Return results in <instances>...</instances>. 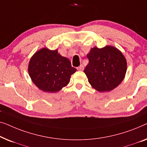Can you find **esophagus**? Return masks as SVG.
Segmentation results:
<instances>
[{
    "mask_svg": "<svg viewBox=\"0 0 147 147\" xmlns=\"http://www.w3.org/2000/svg\"><path fill=\"white\" fill-rule=\"evenodd\" d=\"M78 71H83L84 70V66L82 65H80L79 67H77Z\"/></svg>",
    "mask_w": 147,
    "mask_h": 147,
    "instance_id": "34e87169",
    "label": "esophagus"
}]
</instances>
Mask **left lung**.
Here are the masks:
<instances>
[{
	"label": "left lung",
	"instance_id": "obj_1",
	"mask_svg": "<svg viewBox=\"0 0 147 147\" xmlns=\"http://www.w3.org/2000/svg\"><path fill=\"white\" fill-rule=\"evenodd\" d=\"M89 63L84 70L88 82L100 92L111 91L125 78L127 60L121 51L108 45L101 49L94 47L86 55Z\"/></svg>",
	"mask_w": 147,
	"mask_h": 147
}]
</instances>
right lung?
<instances>
[{
	"label": "right lung",
	"mask_w": 147,
	"mask_h": 147,
	"mask_svg": "<svg viewBox=\"0 0 147 147\" xmlns=\"http://www.w3.org/2000/svg\"><path fill=\"white\" fill-rule=\"evenodd\" d=\"M28 71L32 82L39 89L55 93L69 83L71 76L76 69L72 67L69 59L58 53L57 49L44 47L30 58Z\"/></svg>",
	"instance_id": "1"
}]
</instances>
